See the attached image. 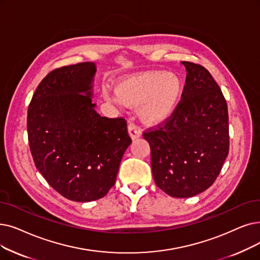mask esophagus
<instances>
[{
	"label": "esophagus",
	"mask_w": 260,
	"mask_h": 260,
	"mask_svg": "<svg viewBox=\"0 0 260 260\" xmlns=\"http://www.w3.org/2000/svg\"><path fill=\"white\" fill-rule=\"evenodd\" d=\"M127 129H128L129 137H131L133 140L141 137V134H142V133H141V129H140L138 126L135 125L134 123H131V124H129Z\"/></svg>",
	"instance_id": "obj_1"
}]
</instances>
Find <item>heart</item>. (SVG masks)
Instances as JSON below:
<instances>
[{"mask_svg":"<svg viewBox=\"0 0 260 260\" xmlns=\"http://www.w3.org/2000/svg\"><path fill=\"white\" fill-rule=\"evenodd\" d=\"M182 95L179 78L165 71H148L124 78L116 87V95L105 93L109 102L125 106L141 105V117L149 124L170 119Z\"/></svg>","mask_w":260,"mask_h":260,"instance_id":"b5f03b06","label":"heart"}]
</instances>
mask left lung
Wrapping results in <instances>:
<instances>
[{
    "instance_id": "1",
    "label": "left lung",
    "mask_w": 260,
    "mask_h": 260,
    "mask_svg": "<svg viewBox=\"0 0 260 260\" xmlns=\"http://www.w3.org/2000/svg\"><path fill=\"white\" fill-rule=\"evenodd\" d=\"M186 85L172 117L143 133L151 146V166L158 188L173 198L194 197L209 188L230 149L228 104L211 74L182 61Z\"/></svg>"
}]
</instances>
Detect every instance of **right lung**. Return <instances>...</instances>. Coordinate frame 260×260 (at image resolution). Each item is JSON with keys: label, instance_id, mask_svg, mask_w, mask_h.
Listing matches in <instances>:
<instances>
[{"label": "right lung", "instance_id": "right-lung-1", "mask_svg": "<svg viewBox=\"0 0 260 260\" xmlns=\"http://www.w3.org/2000/svg\"><path fill=\"white\" fill-rule=\"evenodd\" d=\"M94 62L55 69L43 78L27 110L34 162L68 200L91 202L115 185L132 143L123 118L101 117L92 103Z\"/></svg>", "mask_w": 260, "mask_h": 260}]
</instances>
